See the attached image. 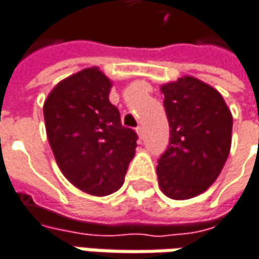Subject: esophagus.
<instances>
[{
    "mask_svg": "<svg viewBox=\"0 0 259 259\" xmlns=\"http://www.w3.org/2000/svg\"><path fill=\"white\" fill-rule=\"evenodd\" d=\"M136 131H137V134H139V139L140 140L143 139V126H137V130H136Z\"/></svg>",
    "mask_w": 259,
    "mask_h": 259,
    "instance_id": "34e87169",
    "label": "esophagus"
}]
</instances>
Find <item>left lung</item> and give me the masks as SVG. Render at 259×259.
Returning a JSON list of instances; mask_svg holds the SVG:
<instances>
[{
    "instance_id": "obj_1",
    "label": "left lung",
    "mask_w": 259,
    "mask_h": 259,
    "mask_svg": "<svg viewBox=\"0 0 259 259\" xmlns=\"http://www.w3.org/2000/svg\"><path fill=\"white\" fill-rule=\"evenodd\" d=\"M160 91L171 137L157 160V181L165 196L184 200L203 193L223 171L233 116L223 96L193 76L165 83Z\"/></svg>"
}]
</instances>
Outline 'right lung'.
<instances>
[{"instance_id": "right-lung-1", "label": "right lung", "mask_w": 259, "mask_h": 259, "mask_svg": "<svg viewBox=\"0 0 259 259\" xmlns=\"http://www.w3.org/2000/svg\"><path fill=\"white\" fill-rule=\"evenodd\" d=\"M110 88L99 67H87L57 83L44 103L47 137L60 171L93 196L119 190L139 139L122 126Z\"/></svg>"}]
</instances>
